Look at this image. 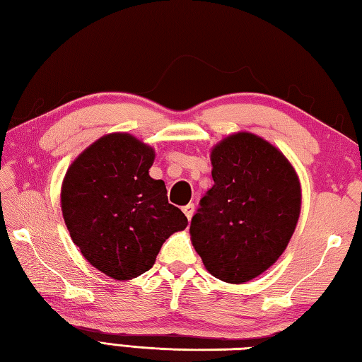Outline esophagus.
Segmentation results:
<instances>
[{"label":"esophagus","instance_id":"1","mask_svg":"<svg viewBox=\"0 0 362 362\" xmlns=\"http://www.w3.org/2000/svg\"><path fill=\"white\" fill-rule=\"evenodd\" d=\"M182 211H184V214H186V217L187 219L190 221L192 219V216H194V211H195V204L194 203H189V204H186V206L182 208Z\"/></svg>","mask_w":362,"mask_h":362}]
</instances>
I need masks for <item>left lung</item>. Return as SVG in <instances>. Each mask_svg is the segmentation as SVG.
I'll list each match as a JSON object with an SVG mask.
<instances>
[{
    "label": "left lung",
    "mask_w": 362,
    "mask_h": 362,
    "mask_svg": "<svg viewBox=\"0 0 362 362\" xmlns=\"http://www.w3.org/2000/svg\"><path fill=\"white\" fill-rule=\"evenodd\" d=\"M214 186L190 222V240L209 274L244 284L284 254L301 214V182L281 149L252 132L211 148Z\"/></svg>",
    "instance_id": "8db88e82"
}]
</instances>
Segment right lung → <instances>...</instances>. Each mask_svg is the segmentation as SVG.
Masks as SVG:
<instances>
[{
  "label": "right lung",
  "instance_id": "right-lung-1",
  "mask_svg": "<svg viewBox=\"0 0 362 362\" xmlns=\"http://www.w3.org/2000/svg\"><path fill=\"white\" fill-rule=\"evenodd\" d=\"M154 149L126 132H113L78 154L61 184V211L74 244L94 268L131 281L156 262L162 244L187 227L168 203L162 180L149 168Z\"/></svg>",
  "mask_w": 362,
  "mask_h": 362
}]
</instances>
